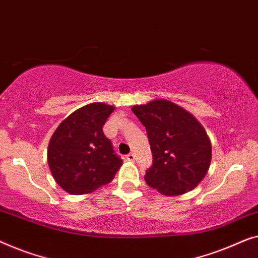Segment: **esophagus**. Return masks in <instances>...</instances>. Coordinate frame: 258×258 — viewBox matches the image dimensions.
I'll list each match as a JSON object with an SVG mask.
<instances>
[{
	"instance_id": "esophagus-1",
	"label": "esophagus",
	"mask_w": 258,
	"mask_h": 258,
	"mask_svg": "<svg viewBox=\"0 0 258 258\" xmlns=\"http://www.w3.org/2000/svg\"><path fill=\"white\" fill-rule=\"evenodd\" d=\"M126 159H127L128 161H134V159H136V155H134V153H130L126 155Z\"/></svg>"
}]
</instances>
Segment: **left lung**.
<instances>
[{
  "label": "left lung",
  "mask_w": 258,
  "mask_h": 258,
  "mask_svg": "<svg viewBox=\"0 0 258 258\" xmlns=\"http://www.w3.org/2000/svg\"><path fill=\"white\" fill-rule=\"evenodd\" d=\"M132 111L146 127L153 155L145 175L148 186L166 197L193 190L212 161V143L200 121L166 99L134 105Z\"/></svg>",
  "instance_id": "obj_1"
}]
</instances>
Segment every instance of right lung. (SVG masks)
Returning <instances> with one entry per match:
<instances>
[{
	"instance_id": "1",
	"label": "right lung",
	"mask_w": 258,
	"mask_h": 258,
	"mask_svg": "<svg viewBox=\"0 0 258 258\" xmlns=\"http://www.w3.org/2000/svg\"><path fill=\"white\" fill-rule=\"evenodd\" d=\"M114 106L85 105L64 119L48 147V164L53 179L72 195L92 193L110 183L122 165L114 154L103 126Z\"/></svg>"
}]
</instances>
